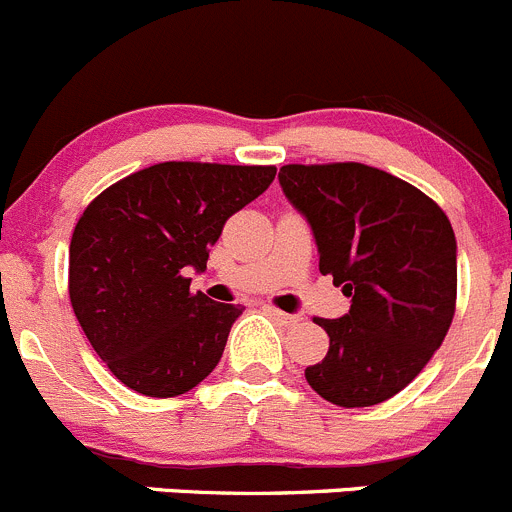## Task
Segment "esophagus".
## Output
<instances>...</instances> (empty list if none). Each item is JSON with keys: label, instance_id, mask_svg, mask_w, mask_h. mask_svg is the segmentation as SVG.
<instances>
[{"label": "esophagus", "instance_id": "1", "mask_svg": "<svg viewBox=\"0 0 512 512\" xmlns=\"http://www.w3.org/2000/svg\"><path fill=\"white\" fill-rule=\"evenodd\" d=\"M265 313L270 315L272 321L280 323V326H295V323H298V315L283 313V310H278V308H265Z\"/></svg>", "mask_w": 512, "mask_h": 512}]
</instances>
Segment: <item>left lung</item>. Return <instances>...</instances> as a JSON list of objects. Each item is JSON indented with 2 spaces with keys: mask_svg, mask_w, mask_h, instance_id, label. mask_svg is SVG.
I'll return each mask as SVG.
<instances>
[{
  "mask_svg": "<svg viewBox=\"0 0 512 512\" xmlns=\"http://www.w3.org/2000/svg\"><path fill=\"white\" fill-rule=\"evenodd\" d=\"M283 194L310 224L318 267L351 298L308 366L310 389L338 407L399 394L442 346L455 315L457 240L447 214L417 186L366 164H288Z\"/></svg>",
  "mask_w": 512,
  "mask_h": 512,
  "instance_id": "1",
  "label": "left lung"
}]
</instances>
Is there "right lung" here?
Wrapping results in <instances>:
<instances>
[{"instance_id": "add662e5", "label": "right lung", "mask_w": 512, "mask_h": 512, "mask_svg": "<svg viewBox=\"0 0 512 512\" xmlns=\"http://www.w3.org/2000/svg\"><path fill=\"white\" fill-rule=\"evenodd\" d=\"M275 166L166 161L95 197L70 240V303L90 346L128 389L186 394L222 358L240 305L191 295L224 222Z\"/></svg>"}]
</instances>
